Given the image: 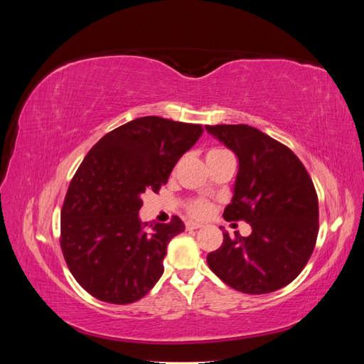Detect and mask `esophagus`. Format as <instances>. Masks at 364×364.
Instances as JSON below:
<instances>
[{"instance_id": "esophagus-1", "label": "esophagus", "mask_w": 364, "mask_h": 364, "mask_svg": "<svg viewBox=\"0 0 364 364\" xmlns=\"http://www.w3.org/2000/svg\"><path fill=\"white\" fill-rule=\"evenodd\" d=\"M185 226H186V229L191 230V229H199V228H202L203 225L199 223V222H186Z\"/></svg>"}]
</instances>
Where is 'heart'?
I'll return each instance as SVG.
<instances>
[{
    "instance_id": "heart-1",
    "label": "heart",
    "mask_w": 364,
    "mask_h": 364,
    "mask_svg": "<svg viewBox=\"0 0 364 364\" xmlns=\"http://www.w3.org/2000/svg\"><path fill=\"white\" fill-rule=\"evenodd\" d=\"M215 151H222V150L214 149V150H209L208 153H215ZM188 209H190V213L196 217H205L209 211H211V203L206 200H194L190 203Z\"/></svg>"
}]
</instances>
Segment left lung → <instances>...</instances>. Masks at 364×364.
I'll list each match as a JSON object with an SVG mask.
<instances>
[{
    "mask_svg": "<svg viewBox=\"0 0 364 364\" xmlns=\"http://www.w3.org/2000/svg\"><path fill=\"white\" fill-rule=\"evenodd\" d=\"M235 153L238 171L225 220H246L247 237H229L206 257L217 277L241 293L266 294L289 285L310 259L318 230L313 181L294 153L247 124L205 126Z\"/></svg>",
    "mask_w": 364,
    "mask_h": 364,
    "instance_id": "8db88e82",
    "label": "left lung"
}]
</instances>
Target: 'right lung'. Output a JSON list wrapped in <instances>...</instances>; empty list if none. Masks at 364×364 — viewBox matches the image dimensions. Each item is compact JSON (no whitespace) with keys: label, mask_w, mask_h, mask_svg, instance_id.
Returning <instances> with one entry per match:
<instances>
[{"label":"right lung","mask_w":364,"mask_h":364,"mask_svg":"<svg viewBox=\"0 0 364 364\" xmlns=\"http://www.w3.org/2000/svg\"><path fill=\"white\" fill-rule=\"evenodd\" d=\"M202 134L200 124L142 117L87 151L65 196L60 247L75 281L98 301L132 304L162 277L167 245L185 225L174 215L146 229L141 196L167 183Z\"/></svg>","instance_id":"obj_1"}]
</instances>
